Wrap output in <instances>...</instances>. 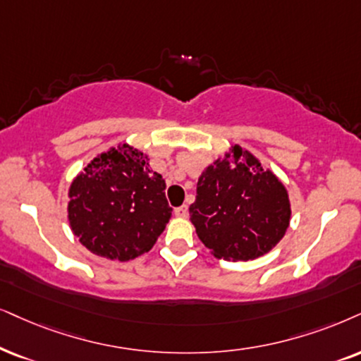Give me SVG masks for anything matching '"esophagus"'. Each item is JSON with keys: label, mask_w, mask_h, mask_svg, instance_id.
<instances>
[{"label": "esophagus", "mask_w": 361, "mask_h": 361, "mask_svg": "<svg viewBox=\"0 0 361 361\" xmlns=\"http://www.w3.org/2000/svg\"><path fill=\"white\" fill-rule=\"evenodd\" d=\"M175 216L176 218H186L188 216V207H186V204H183V207H178V208H175Z\"/></svg>", "instance_id": "obj_1"}]
</instances>
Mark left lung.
Segmentation results:
<instances>
[{
    "instance_id": "8db88e82",
    "label": "left lung",
    "mask_w": 361,
    "mask_h": 361,
    "mask_svg": "<svg viewBox=\"0 0 361 361\" xmlns=\"http://www.w3.org/2000/svg\"><path fill=\"white\" fill-rule=\"evenodd\" d=\"M291 220L288 190L259 159L231 145L202 171L190 221L216 258L248 262L271 252Z\"/></svg>"
}]
</instances>
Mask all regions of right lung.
<instances>
[{"label": "right lung", "instance_id": "right-lung-1", "mask_svg": "<svg viewBox=\"0 0 361 361\" xmlns=\"http://www.w3.org/2000/svg\"><path fill=\"white\" fill-rule=\"evenodd\" d=\"M165 180L148 154L120 143L94 157L73 178L68 221L93 255L128 262L149 252L165 231L171 208Z\"/></svg>", "mask_w": 361, "mask_h": 361}]
</instances>
